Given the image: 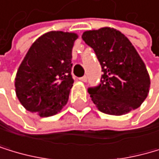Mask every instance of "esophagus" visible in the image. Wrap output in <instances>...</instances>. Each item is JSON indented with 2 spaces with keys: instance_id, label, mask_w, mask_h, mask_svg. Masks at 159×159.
<instances>
[{
  "instance_id": "esophagus-1",
  "label": "esophagus",
  "mask_w": 159,
  "mask_h": 159,
  "mask_svg": "<svg viewBox=\"0 0 159 159\" xmlns=\"http://www.w3.org/2000/svg\"><path fill=\"white\" fill-rule=\"evenodd\" d=\"M80 80L82 81V82H87V80H88V78H87V76H83V77H81V78H79Z\"/></svg>"
}]
</instances>
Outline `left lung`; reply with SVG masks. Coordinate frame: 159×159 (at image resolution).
<instances>
[{
	"label": "left lung",
	"instance_id": "left-lung-1",
	"mask_svg": "<svg viewBox=\"0 0 159 159\" xmlns=\"http://www.w3.org/2000/svg\"><path fill=\"white\" fill-rule=\"evenodd\" d=\"M82 39L94 50L103 72L100 84L88 89L97 107L111 115L138 108L148 97L151 80L131 42L108 27L84 32Z\"/></svg>",
	"mask_w": 159,
	"mask_h": 159
}]
</instances>
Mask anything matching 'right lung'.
Returning a JSON list of instances; mask_svg holds the SVG:
<instances>
[{
	"mask_svg": "<svg viewBox=\"0 0 159 159\" xmlns=\"http://www.w3.org/2000/svg\"><path fill=\"white\" fill-rule=\"evenodd\" d=\"M74 33L52 31L39 37L21 62L15 77V92L27 110L40 116L60 111L73 86L71 75Z\"/></svg>",
	"mask_w": 159,
	"mask_h": 159,
	"instance_id": "1",
	"label": "right lung"
}]
</instances>
